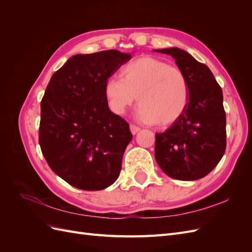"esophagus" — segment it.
Segmentation results:
<instances>
[{"label": "esophagus", "instance_id": "1", "mask_svg": "<svg viewBox=\"0 0 252 252\" xmlns=\"http://www.w3.org/2000/svg\"><path fill=\"white\" fill-rule=\"evenodd\" d=\"M129 128H130V131H131L132 134H136L140 131V128L138 126H135V125H130V127H129Z\"/></svg>", "mask_w": 252, "mask_h": 252}]
</instances>
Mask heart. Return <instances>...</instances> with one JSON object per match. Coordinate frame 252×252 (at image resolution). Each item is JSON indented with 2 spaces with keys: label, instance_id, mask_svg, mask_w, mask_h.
Listing matches in <instances>:
<instances>
[{
  "label": "heart",
  "instance_id": "b5f03b06",
  "mask_svg": "<svg viewBox=\"0 0 252 252\" xmlns=\"http://www.w3.org/2000/svg\"><path fill=\"white\" fill-rule=\"evenodd\" d=\"M104 94L116 114L125 113L138 96L141 106L136 116L141 121L168 126L185 112L189 85L178 67L152 57H141L122 68L121 79L105 82Z\"/></svg>",
  "mask_w": 252,
  "mask_h": 252
}]
</instances>
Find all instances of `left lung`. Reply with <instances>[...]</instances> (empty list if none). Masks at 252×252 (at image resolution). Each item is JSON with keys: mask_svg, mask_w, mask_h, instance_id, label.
<instances>
[{"mask_svg": "<svg viewBox=\"0 0 252 252\" xmlns=\"http://www.w3.org/2000/svg\"><path fill=\"white\" fill-rule=\"evenodd\" d=\"M154 51L171 56L189 85L185 112L165 132L156 134V161L172 179H202L225 154L226 114L222 88L209 68L187 51L178 47Z\"/></svg>", "mask_w": 252, "mask_h": 252, "instance_id": "left-lung-1", "label": "left lung"}]
</instances>
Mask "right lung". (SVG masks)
Instances as JSON below:
<instances>
[{
  "label": "right lung",
  "instance_id": "right-lung-1",
  "mask_svg": "<svg viewBox=\"0 0 252 252\" xmlns=\"http://www.w3.org/2000/svg\"><path fill=\"white\" fill-rule=\"evenodd\" d=\"M130 53L75 55L52 74L41 102L39 144L51 170L71 186L95 191L112 185L132 140L108 107L104 85Z\"/></svg>",
  "mask_w": 252,
  "mask_h": 252
}]
</instances>
